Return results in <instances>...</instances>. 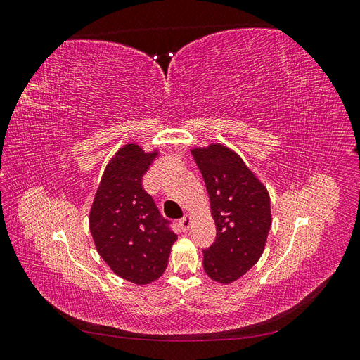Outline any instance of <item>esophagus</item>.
I'll use <instances>...</instances> for the list:
<instances>
[{
  "label": "esophagus",
  "instance_id": "34e87169",
  "mask_svg": "<svg viewBox=\"0 0 360 360\" xmlns=\"http://www.w3.org/2000/svg\"><path fill=\"white\" fill-rule=\"evenodd\" d=\"M191 222H192V216L191 214H184L181 219L179 221V225L183 231H188L191 228Z\"/></svg>",
  "mask_w": 360,
  "mask_h": 360
}]
</instances>
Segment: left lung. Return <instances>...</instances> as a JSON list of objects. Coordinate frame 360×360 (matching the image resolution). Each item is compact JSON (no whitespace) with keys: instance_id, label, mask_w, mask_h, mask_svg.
Wrapping results in <instances>:
<instances>
[{"instance_id":"1","label":"left lung","mask_w":360,"mask_h":360,"mask_svg":"<svg viewBox=\"0 0 360 360\" xmlns=\"http://www.w3.org/2000/svg\"><path fill=\"white\" fill-rule=\"evenodd\" d=\"M216 224V240L202 250L205 274L230 284L255 266L271 225L270 197L243 159L222 144L193 148Z\"/></svg>"}]
</instances>
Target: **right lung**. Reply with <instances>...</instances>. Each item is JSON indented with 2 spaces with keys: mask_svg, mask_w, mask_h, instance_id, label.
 Here are the masks:
<instances>
[{
  "mask_svg": "<svg viewBox=\"0 0 360 360\" xmlns=\"http://www.w3.org/2000/svg\"><path fill=\"white\" fill-rule=\"evenodd\" d=\"M158 151L126 144L108 163L90 212L97 252L115 275L138 285L156 281L177 234L144 191L143 177Z\"/></svg>",
  "mask_w": 360,
  "mask_h": 360,
  "instance_id": "add662e5",
  "label": "right lung"
}]
</instances>
